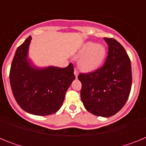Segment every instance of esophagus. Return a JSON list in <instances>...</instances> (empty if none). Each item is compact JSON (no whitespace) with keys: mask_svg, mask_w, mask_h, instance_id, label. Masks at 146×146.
Listing matches in <instances>:
<instances>
[{"mask_svg":"<svg viewBox=\"0 0 146 146\" xmlns=\"http://www.w3.org/2000/svg\"><path fill=\"white\" fill-rule=\"evenodd\" d=\"M74 75H75L76 79H77V77H78V72H77V69H74Z\"/></svg>","mask_w":146,"mask_h":146,"instance_id":"esophagus-1","label":"esophagus"}]
</instances>
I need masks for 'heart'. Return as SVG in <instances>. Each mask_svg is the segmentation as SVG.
<instances>
[{
	"mask_svg": "<svg viewBox=\"0 0 146 146\" xmlns=\"http://www.w3.org/2000/svg\"><path fill=\"white\" fill-rule=\"evenodd\" d=\"M108 50L104 45L94 42L82 44L75 55L78 67L83 72H92L102 65L106 58Z\"/></svg>",
	"mask_w": 146,
	"mask_h": 146,
	"instance_id": "heart-1",
	"label": "heart"
}]
</instances>
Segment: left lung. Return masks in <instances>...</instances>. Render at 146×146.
I'll use <instances>...</instances> for the list:
<instances>
[{"label":"left lung","instance_id":"left-lung-1","mask_svg":"<svg viewBox=\"0 0 146 146\" xmlns=\"http://www.w3.org/2000/svg\"><path fill=\"white\" fill-rule=\"evenodd\" d=\"M108 55L104 66L88 74H80V96L88 111L102 117L116 114L126 104L131 86V61L126 50L114 38L104 37Z\"/></svg>","mask_w":146,"mask_h":146}]
</instances>
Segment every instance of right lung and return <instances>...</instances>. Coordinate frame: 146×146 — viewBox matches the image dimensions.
I'll return each mask as SVG.
<instances>
[{
	"label": "right lung",
	"instance_id": "1",
	"mask_svg": "<svg viewBox=\"0 0 146 146\" xmlns=\"http://www.w3.org/2000/svg\"><path fill=\"white\" fill-rule=\"evenodd\" d=\"M29 36L16 50L9 80L13 95L20 108L36 115L56 113L62 106L66 91L75 79L72 64L65 68L37 67L28 59Z\"/></svg>",
	"mask_w": 146,
	"mask_h": 146
}]
</instances>
